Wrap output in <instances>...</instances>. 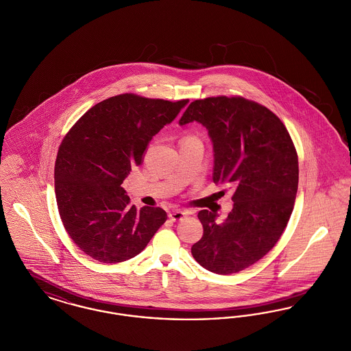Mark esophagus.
Returning a JSON list of instances; mask_svg holds the SVG:
<instances>
[{
  "mask_svg": "<svg viewBox=\"0 0 351 351\" xmlns=\"http://www.w3.org/2000/svg\"><path fill=\"white\" fill-rule=\"evenodd\" d=\"M186 216H188V212H184V210H172L168 215V217L171 218L172 221H182Z\"/></svg>",
  "mask_w": 351,
  "mask_h": 351,
  "instance_id": "1",
  "label": "esophagus"
}]
</instances>
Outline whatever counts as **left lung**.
I'll list each match as a JSON object with an SVG mask.
<instances>
[{
	"mask_svg": "<svg viewBox=\"0 0 351 351\" xmlns=\"http://www.w3.org/2000/svg\"><path fill=\"white\" fill-rule=\"evenodd\" d=\"M197 121L213 142V182L234 188L228 218L200 210L204 234L192 246L197 263L219 275L250 267L271 250L289 221L299 185V159L283 122L241 96L189 104L180 125Z\"/></svg>",
	"mask_w": 351,
	"mask_h": 351,
	"instance_id": "1",
	"label": "left lung"
}]
</instances>
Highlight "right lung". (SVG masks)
<instances>
[{
    "instance_id": "right-lung-1",
    "label": "right lung",
    "mask_w": 351,
    "mask_h": 351,
    "mask_svg": "<svg viewBox=\"0 0 351 351\" xmlns=\"http://www.w3.org/2000/svg\"><path fill=\"white\" fill-rule=\"evenodd\" d=\"M186 102L118 95L90 108L66 134L55 162V195L63 226L84 254L101 263L128 261L166 222L162 208L130 206L121 184Z\"/></svg>"
}]
</instances>
